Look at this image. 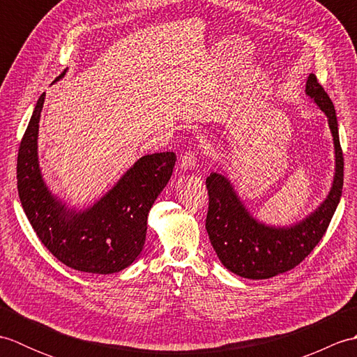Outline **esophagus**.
Wrapping results in <instances>:
<instances>
[{
    "mask_svg": "<svg viewBox=\"0 0 357 357\" xmlns=\"http://www.w3.org/2000/svg\"><path fill=\"white\" fill-rule=\"evenodd\" d=\"M196 156H195V153H192V151H188V153H185L184 156H183V159H181V164H179V167L181 169H183L184 172L185 170H193L195 167H196Z\"/></svg>",
    "mask_w": 357,
    "mask_h": 357,
    "instance_id": "34e87169",
    "label": "esophagus"
}]
</instances>
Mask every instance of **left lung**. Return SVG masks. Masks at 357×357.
Masks as SVG:
<instances>
[{
  "label": "left lung",
  "instance_id": "left-lung-1",
  "mask_svg": "<svg viewBox=\"0 0 357 357\" xmlns=\"http://www.w3.org/2000/svg\"><path fill=\"white\" fill-rule=\"evenodd\" d=\"M305 95L328 121L335 146V173L328 195L313 211L288 225L259 221L242 201L229 173L218 165L207 178L208 213L206 229L219 261L245 279H270L294 268L312 253L339 206L344 185V156L336 110L330 96L310 73Z\"/></svg>",
  "mask_w": 357,
  "mask_h": 357
}]
</instances>
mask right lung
<instances>
[{
    "label": "right lung",
    "instance_id": "obj_1",
    "mask_svg": "<svg viewBox=\"0 0 357 357\" xmlns=\"http://www.w3.org/2000/svg\"><path fill=\"white\" fill-rule=\"evenodd\" d=\"M44 98L45 93L38 98L18 151L22 210L45 248L67 267L93 275L118 273L142 252L149 211L172 178L176 155L142 156L101 198L81 208L72 206L50 190L40 167L38 133Z\"/></svg>",
    "mask_w": 357,
    "mask_h": 357
}]
</instances>
